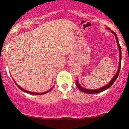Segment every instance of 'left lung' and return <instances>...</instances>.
I'll use <instances>...</instances> for the list:
<instances>
[{"mask_svg":"<svg viewBox=\"0 0 129 129\" xmlns=\"http://www.w3.org/2000/svg\"><path fill=\"white\" fill-rule=\"evenodd\" d=\"M108 29H110L109 28H107ZM110 31L112 33V34H114V35L115 38H116V42H117V46H118L119 48V67H118V69H117V72L116 73L115 75L114 76L113 78H112V80L109 82V83H108L107 85H106L105 86H103V87L100 88H98V89H86L85 88L82 87L78 83V80L76 81V85L78 87V88L81 90L82 91L84 92V93H88V94H94V93H100V92L106 90V89H108L109 88H110L111 86H112V84L114 83L115 81L116 80L117 78L118 77V75L119 74V72H120V65H121V47H120V44H119V41H118V38H117V35L116 34V33L114 32L113 31L111 30L110 29Z\"/></svg>","mask_w":129,"mask_h":129,"instance_id":"left-lung-1","label":"left lung"}]
</instances>
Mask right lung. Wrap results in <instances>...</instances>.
<instances>
[{
	"mask_svg": "<svg viewBox=\"0 0 129 129\" xmlns=\"http://www.w3.org/2000/svg\"><path fill=\"white\" fill-rule=\"evenodd\" d=\"M14 82L15 83V84H16V85H17V86H18V88H20V89H21V91H25V92H26V93H29V94H36V95H37V94H39V95H40V94H46V93H48L49 91H51V89H52V88H53V87H52V88H51L50 89H49V90H47V91H45V92H43V93H35V92L29 91H27V90H26V89H25L22 88H21V87H20V86H19V85H18V84L17 83H16L15 82V80H14Z\"/></svg>",
	"mask_w": 129,
	"mask_h": 129,
	"instance_id": "add662e5",
	"label": "right lung"
}]
</instances>
